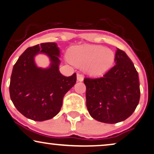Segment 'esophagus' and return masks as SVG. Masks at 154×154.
<instances>
[{
	"mask_svg": "<svg viewBox=\"0 0 154 154\" xmlns=\"http://www.w3.org/2000/svg\"><path fill=\"white\" fill-rule=\"evenodd\" d=\"M77 79L78 82H82L83 79H84V77L82 75H81V74H77Z\"/></svg>",
	"mask_w": 154,
	"mask_h": 154,
	"instance_id": "esophagus-1",
	"label": "esophagus"
}]
</instances>
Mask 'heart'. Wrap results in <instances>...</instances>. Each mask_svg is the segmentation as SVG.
I'll use <instances>...</instances> for the list:
<instances>
[{
	"label": "heart",
	"instance_id": "heart-1",
	"mask_svg": "<svg viewBox=\"0 0 154 154\" xmlns=\"http://www.w3.org/2000/svg\"><path fill=\"white\" fill-rule=\"evenodd\" d=\"M112 50L98 45L76 47L69 52V61L92 76L101 75L106 72L114 61Z\"/></svg>",
	"mask_w": 154,
	"mask_h": 154
}]
</instances>
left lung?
<instances>
[{
  "mask_svg": "<svg viewBox=\"0 0 154 154\" xmlns=\"http://www.w3.org/2000/svg\"><path fill=\"white\" fill-rule=\"evenodd\" d=\"M114 61L116 65L102 77L84 79L89 114L106 124H116L129 117L140 99L139 75L131 60L117 48Z\"/></svg>",
  "mask_w": 154,
  "mask_h": 154,
  "instance_id": "left-lung-1",
  "label": "left lung"
}]
</instances>
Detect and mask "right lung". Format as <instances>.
I'll return each instance as SVG.
<instances>
[{
    "label": "right lung",
    "mask_w": 154,
    "mask_h": 154,
    "mask_svg": "<svg viewBox=\"0 0 154 154\" xmlns=\"http://www.w3.org/2000/svg\"><path fill=\"white\" fill-rule=\"evenodd\" d=\"M60 48L55 42H45L27 48L13 66L10 96L16 109L25 117L42 122L55 116L61 109L63 97L77 80L74 73H60ZM38 54L50 58V66L39 68L34 63Z\"/></svg>",
    "instance_id": "obj_1"
}]
</instances>
